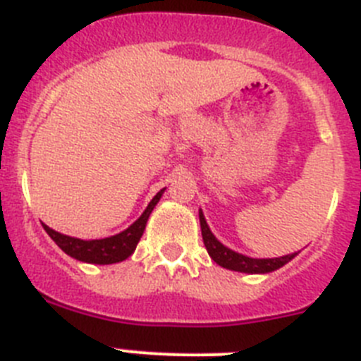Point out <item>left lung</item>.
Segmentation results:
<instances>
[{
  "label": "left lung",
  "mask_w": 361,
  "mask_h": 361,
  "mask_svg": "<svg viewBox=\"0 0 361 361\" xmlns=\"http://www.w3.org/2000/svg\"><path fill=\"white\" fill-rule=\"evenodd\" d=\"M198 218H200V229H202V240L206 245L207 252L213 257V261L224 269L234 270V272H247V274H267L274 272V270L281 269L283 264L292 261L297 256V252L288 254V256L281 257H269V259H257V257L243 256L240 252L227 249L226 245H221L220 241L214 238L211 233L209 226H207L206 218H204L202 211H198Z\"/></svg>",
  "instance_id": "left-lung-1"
}]
</instances>
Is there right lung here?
<instances>
[{
	"mask_svg": "<svg viewBox=\"0 0 361 361\" xmlns=\"http://www.w3.org/2000/svg\"><path fill=\"white\" fill-rule=\"evenodd\" d=\"M163 193L164 190H161L154 198H152L148 207L143 211V214H141L128 229H125L123 233L120 234H116V236L104 238V240H78V238L66 236V234H61L57 233V231L49 229L44 224H42V227H44L46 233L49 234V238H51L68 256L75 257V259L94 264L120 263V261L127 259V257L135 250V247H137V243H140L141 236H143L145 233L148 216H150V213L154 211L155 204L159 202V198L163 197Z\"/></svg>",
	"mask_w": 361,
	"mask_h": 361,
	"instance_id": "obj_1",
	"label": "right lung"
}]
</instances>
